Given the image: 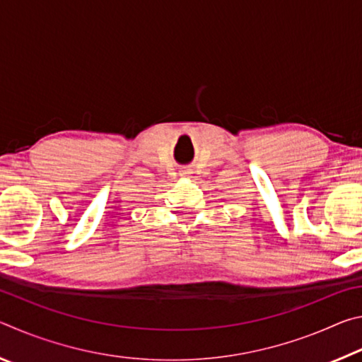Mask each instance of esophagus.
<instances>
[{
	"label": "esophagus",
	"mask_w": 362,
	"mask_h": 362,
	"mask_svg": "<svg viewBox=\"0 0 362 362\" xmlns=\"http://www.w3.org/2000/svg\"><path fill=\"white\" fill-rule=\"evenodd\" d=\"M188 174H192V170H189V169H182L180 170V175H188Z\"/></svg>",
	"instance_id": "obj_1"
}]
</instances>
